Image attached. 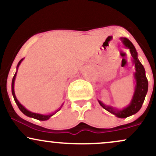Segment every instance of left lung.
Masks as SVG:
<instances>
[{"instance_id": "left-lung-1", "label": "left lung", "mask_w": 156, "mask_h": 156, "mask_svg": "<svg viewBox=\"0 0 156 156\" xmlns=\"http://www.w3.org/2000/svg\"><path fill=\"white\" fill-rule=\"evenodd\" d=\"M120 40L125 45V47L130 51L132 56V62L135 66L136 71L133 73V77L135 79L136 85L133 95L132 97L129 105L122 109H117L111 106V105H105L99 100H98V102L103 108L108 111V112L114 114L117 117L126 118L133 115V114H136L141 109L144 99H145L147 93L148 80L147 79L145 75V69L138 58V53L133 43L129 39L125 38V37H120Z\"/></svg>"}]
</instances>
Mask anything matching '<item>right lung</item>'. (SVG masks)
<instances>
[{
	"mask_svg": "<svg viewBox=\"0 0 156 156\" xmlns=\"http://www.w3.org/2000/svg\"><path fill=\"white\" fill-rule=\"evenodd\" d=\"M24 59V58H22L20 62H18V64H17V71H16L15 76H14L13 78H12V95H13V98L14 99H15V101L16 103V104L17 105V106H18V108L22 112L23 114H25V115H26L27 117H32L34 118V119H38V120H42V121H44V120H48V119H50V117H52L53 115H54L56 112H58V111L60 110L61 108H62V105H62V106L60 107L59 108L57 109L55 112H54L53 113H51V114H38V113H34V112H30V111L27 110V109L25 108L23 105L21 104L20 102L17 101V98H16L15 96V78H16V76H17V69H18V67L20 66V64H21V62H23V60Z\"/></svg>",
	"mask_w": 156,
	"mask_h": 156,
	"instance_id": "add662e5",
	"label": "right lung"
}]
</instances>
